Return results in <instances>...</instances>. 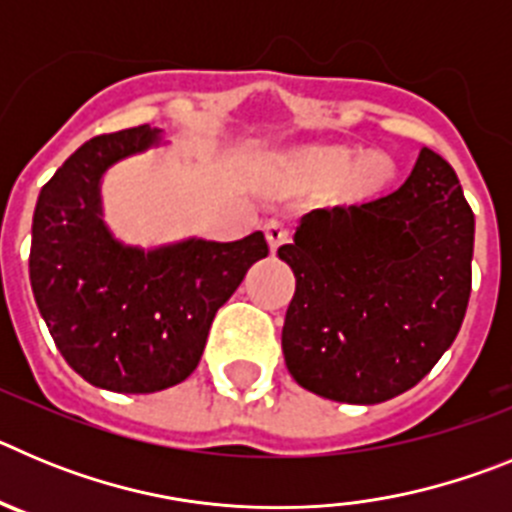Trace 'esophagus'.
I'll use <instances>...</instances> for the list:
<instances>
[{"label":"esophagus","instance_id":"esophagus-1","mask_svg":"<svg viewBox=\"0 0 512 512\" xmlns=\"http://www.w3.org/2000/svg\"><path fill=\"white\" fill-rule=\"evenodd\" d=\"M264 233H266V241H269L271 251H277L282 243L289 241V225L284 223V220H277V217L264 225Z\"/></svg>","mask_w":512,"mask_h":512}]
</instances>
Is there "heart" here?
Returning a JSON list of instances; mask_svg holds the SVG:
<instances>
[{"label":"heart","mask_w":512,"mask_h":512,"mask_svg":"<svg viewBox=\"0 0 512 512\" xmlns=\"http://www.w3.org/2000/svg\"><path fill=\"white\" fill-rule=\"evenodd\" d=\"M346 164H348L346 151L318 153V156L312 158V166H315L318 171H325V174H336V171H341ZM384 174H387V169H384L382 158L369 156V158H364V161L356 166L354 174H351V187L369 189V187H374V184L382 182Z\"/></svg>","instance_id":"heart-1"}]
</instances>
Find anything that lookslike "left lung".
I'll return each instance as SVG.
<instances>
[{"mask_svg":"<svg viewBox=\"0 0 512 512\" xmlns=\"http://www.w3.org/2000/svg\"><path fill=\"white\" fill-rule=\"evenodd\" d=\"M472 251L474 212L431 148L395 192L302 215L279 248L297 277L282 328L289 374L351 405L408 392L464 323Z\"/></svg>","mask_w":512,"mask_h":512,"instance_id":"8db88e82","label":"left lung"}]
</instances>
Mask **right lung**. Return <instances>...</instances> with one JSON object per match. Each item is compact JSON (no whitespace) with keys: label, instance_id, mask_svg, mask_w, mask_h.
<instances>
[{"label":"right lung","instance_id":"add662e5","mask_svg":"<svg viewBox=\"0 0 512 512\" xmlns=\"http://www.w3.org/2000/svg\"><path fill=\"white\" fill-rule=\"evenodd\" d=\"M158 143L151 125L87 140L40 189L30 284L58 351L94 387L148 395L184 382L205 351L215 312L269 256L264 233L140 251L102 223L99 179Z\"/></svg>","mask_w":512,"mask_h":512}]
</instances>
